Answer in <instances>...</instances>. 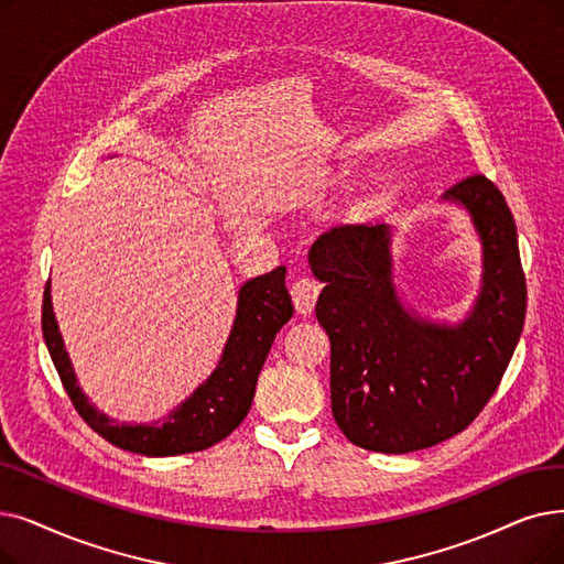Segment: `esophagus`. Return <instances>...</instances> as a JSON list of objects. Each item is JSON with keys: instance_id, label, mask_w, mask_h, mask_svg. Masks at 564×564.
Segmentation results:
<instances>
[{"instance_id": "34e87169", "label": "esophagus", "mask_w": 564, "mask_h": 564, "mask_svg": "<svg viewBox=\"0 0 564 564\" xmlns=\"http://www.w3.org/2000/svg\"><path fill=\"white\" fill-rule=\"evenodd\" d=\"M290 295L300 315H311L315 308L317 295H321V285H317L313 279H300L297 283H292Z\"/></svg>"}]
</instances>
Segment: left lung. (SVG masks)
<instances>
[{
  "label": "left lung",
  "instance_id": "obj_1",
  "mask_svg": "<svg viewBox=\"0 0 564 564\" xmlns=\"http://www.w3.org/2000/svg\"><path fill=\"white\" fill-rule=\"evenodd\" d=\"M443 200L470 214L481 241L479 297L458 325L405 308L384 224L332 228L308 253L311 272L325 283L315 317L332 343V412L361 449L408 454L468 429L523 332L528 290L505 195L473 175Z\"/></svg>",
  "mask_w": 564,
  "mask_h": 564
}]
</instances>
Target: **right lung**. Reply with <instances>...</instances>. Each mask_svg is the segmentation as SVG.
Here are the masks:
<instances>
[{
  "label": "right lung",
  "mask_w": 564,
  "mask_h": 564,
  "mask_svg": "<svg viewBox=\"0 0 564 564\" xmlns=\"http://www.w3.org/2000/svg\"><path fill=\"white\" fill-rule=\"evenodd\" d=\"M292 313L295 308L285 288V267L243 283L239 288L232 332L214 373L159 424H119L87 401L55 321L51 281L43 292L41 327L70 403L96 433L110 445L133 454L177 456L221 443L243 422L251 410L269 348Z\"/></svg>",
  "instance_id": "obj_1"
}]
</instances>
